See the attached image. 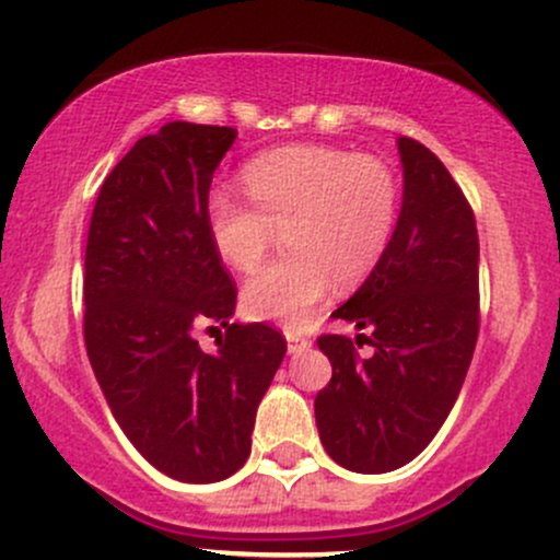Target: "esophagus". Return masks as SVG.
I'll use <instances>...</instances> for the list:
<instances>
[{
  "mask_svg": "<svg viewBox=\"0 0 560 560\" xmlns=\"http://www.w3.org/2000/svg\"><path fill=\"white\" fill-rule=\"evenodd\" d=\"M284 337H287V350H289V355H302V352H305V350H311V339L302 337L300 331L287 329Z\"/></svg>",
  "mask_w": 560,
  "mask_h": 560,
  "instance_id": "34e87169",
  "label": "esophagus"
}]
</instances>
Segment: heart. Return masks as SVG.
Returning a JSON list of instances; mask_svg holds the SVG:
<instances>
[{"label": "heart", "mask_w": 560, "mask_h": 560, "mask_svg": "<svg viewBox=\"0 0 560 560\" xmlns=\"http://www.w3.org/2000/svg\"><path fill=\"white\" fill-rule=\"evenodd\" d=\"M255 208L226 191L208 202L218 258L253 271L284 229L287 260L260 268L242 289L244 316L302 326L331 284L369 279L400 218V182L384 160L339 147L292 144L262 152L242 171Z\"/></svg>", "instance_id": "1"}]
</instances>
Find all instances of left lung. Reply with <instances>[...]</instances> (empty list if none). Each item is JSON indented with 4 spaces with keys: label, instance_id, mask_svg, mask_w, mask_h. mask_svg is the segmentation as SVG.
<instances>
[{
    "label": "left lung",
    "instance_id": "8db88e82",
    "mask_svg": "<svg viewBox=\"0 0 560 560\" xmlns=\"http://www.w3.org/2000/svg\"><path fill=\"white\" fill-rule=\"evenodd\" d=\"M402 205L378 266L331 313L371 329L374 355L318 339L331 382L316 397L326 453L358 474L416 458L453 410L479 334V236L464 191L432 150L397 139ZM365 334H355V342Z\"/></svg>",
    "mask_w": 560,
    "mask_h": 560
}]
</instances>
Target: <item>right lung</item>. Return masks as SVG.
<instances>
[{
  "instance_id": "obj_1",
  "label": "right lung",
  "mask_w": 560,
  "mask_h": 560,
  "mask_svg": "<svg viewBox=\"0 0 560 560\" xmlns=\"http://www.w3.org/2000/svg\"><path fill=\"white\" fill-rule=\"evenodd\" d=\"M236 128L171 120L115 165L86 240L83 339L115 421L158 471L189 485L229 479L253 447L258 405L287 342L266 324H229L236 289L208 234L213 173ZM221 323L205 353L194 331Z\"/></svg>"
}]
</instances>
